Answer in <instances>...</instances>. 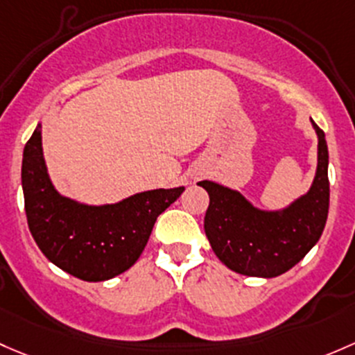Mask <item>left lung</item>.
I'll return each instance as SVG.
<instances>
[{
    "mask_svg": "<svg viewBox=\"0 0 355 355\" xmlns=\"http://www.w3.org/2000/svg\"><path fill=\"white\" fill-rule=\"evenodd\" d=\"M318 136V166L304 196L279 211H262L238 190L199 182L209 193L204 218L206 236L216 257L231 270L250 277H277L304 259L325 227L330 202L325 132Z\"/></svg>",
    "mask_w": 355,
    "mask_h": 355,
    "instance_id": "1",
    "label": "left lung"
}]
</instances>
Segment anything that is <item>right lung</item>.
<instances>
[{
    "label": "right lung",
    "instance_id": "1",
    "mask_svg": "<svg viewBox=\"0 0 355 355\" xmlns=\"http://www.w3.org/2000/svg\"><path fill=\"white\" fill-rule=\"evenodd\" d=\"M21 187L30 233L54 266L81 281H109L137 262L156 218L185 187L134 193L103 206L61 196L52 185L42 151V125L27 141Z\"/></svg>",
    "mask_w": 355,
    "mask_h": 355
}]
</instances>
